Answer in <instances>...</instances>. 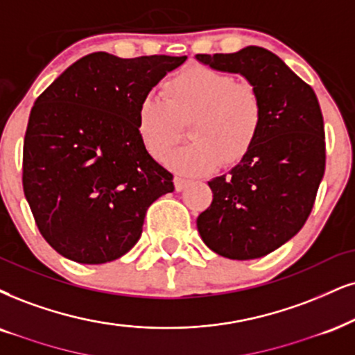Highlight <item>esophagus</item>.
<instances>
[{"mask_svg":"<svg viewBox=\"0 0 355 355\" xmlns=\"http://www.w3.org/2000/svg\"><path fill=\"white\" fill-rule=\"evenodd\" d=\"M187 184H189V181H187V179L181 178V176H174V187H176L178 192L184 191Z\"/></svg>","mask_w":355,"mask_h":355,"instance_id":"1","label":"esophagus"}]
</instances>
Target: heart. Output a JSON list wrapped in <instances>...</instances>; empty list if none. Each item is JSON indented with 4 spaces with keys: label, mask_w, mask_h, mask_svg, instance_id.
<instances>
[{
    "label": "heart",
    "mask_w": 355,
    "mask_h": 355,
    "mask_svg": "<svg viewBox=\"0 0 355 355\" xmlns=\"http://www.w3.org/2000/svg\"><path fill=\"white\" fill-rule=\"evenodd\" d=\"M164 100L146 97L137 113L138 138L148 155L161 161L187 128L189 144L169 156L168 164L184 176L235 164L250 153L263 123V103L257 89L234 76L191 65L163 85Z\"/></svg>",
    "instance_id": "heart-1"
}]
</instances>
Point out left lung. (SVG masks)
<instances>
[{"mask_svg":"<svg viewBox=\"0 0 355 355\" xmlns=\"http://www.w3.org/2000/svg\"><path fill=\"white\" fill-rule=\"evenodd\" d=\"M196 59L240 73L263 103V123L250 153L229 174L209 181L214 199L198 217L200 239L230 260L265 257L301 230L324 176V121L318 97L263 47Z\"/></svg>","mask_w":355,"mask_h":355,"instance_id":"8db88e82","label":"left lung"}]
</instances>
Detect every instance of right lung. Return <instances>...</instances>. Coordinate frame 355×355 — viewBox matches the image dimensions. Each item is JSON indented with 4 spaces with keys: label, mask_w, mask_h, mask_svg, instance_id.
<instances>
[{
    "label": "right lung",
    "mask_w": 355,
    "mask_h": 355,
    "mask_svg": "<svg viewBox=\"0 0 355 355\" xmlns=\"http://www.w3.org/2000/svg\"><path fill=\"white\" fill-rule=\"evenodd\" d=\"M187 57L94 52L55 78L31 110L23 189L39 232L60 255L98 265L130 252L148 207L174 191L144 150L141 100Z\"/></svg>",
    "instance_id": "right-lung-1"
}]
</instances>
